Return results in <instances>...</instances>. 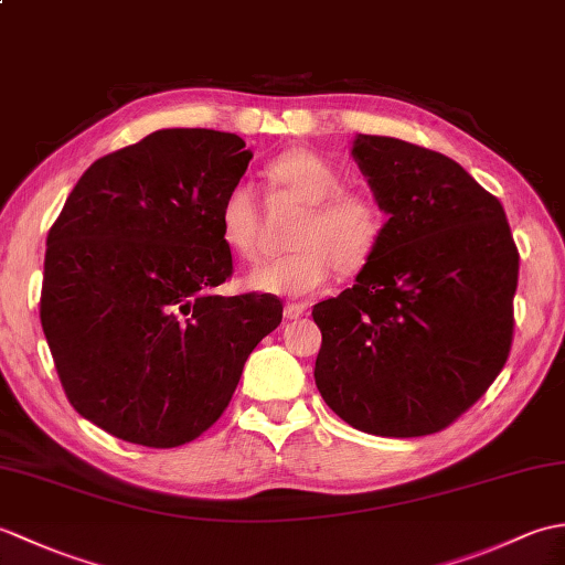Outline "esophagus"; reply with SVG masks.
Segmentation results:
<instances>
[{
  "instance_id": "1",
  "label": "esophagus",
  "mask_w": 565,
  "mask_h": 565,
  "mask_svg": "<svg viewBox=\"0 0 565 565\" xmlns=\"http://www.w3.org/2000/svg\"><path fill=\"white\" fill-rule=\"evenodd\" d=\"M306 306L303 303H286L284 306V318L286 320H296V318H301L303 313H306Z\"/></svg>"
}]
</instances>
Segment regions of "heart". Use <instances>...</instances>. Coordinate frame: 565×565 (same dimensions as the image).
Here are the masks:
<instances>
[{
	"label": "heart",
	"instance_id": "obj_1",
	"mask_svg": "<svg viewBox=\"0 0 565 565\" xmlns=\"http://www.w3.org/2000/svg\"><path fill=\"white\" fill-rule=\"evenodd\" d=\"M267 179L281 196L301 203L291 249L257 264L245 276L252 291L310 296L330 281L332 271L354 276L374 259L386 235V211L362 189H342V174L313 150H289L271 160ZM257 201L247 184L227 191L221 211V237L239 257H255Z\"/></svg>",
	"mask_w": 565,
	"mask_h": 565
}]
</instances>
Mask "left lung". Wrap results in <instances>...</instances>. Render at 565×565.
Returning a JSON list of instances; mask_svg holds the SVG:
<instances>
[{
    "mask_svg": "<svg viewBox=\"0 0 565 565\" xmlns=\"http://www.w3.org/2000/svg\"><path fill=\"white\" fill-rule=\"evenodd\" d=\"M352 154L391 218L352 289L313 308L316 386L366 435H435L508 362L520 252L502 203L447 154L383 136Z\"/></svg>",
    "mask_w": 565,
    "mask_h": 565,
    "instance_id": "obj_1",
    "label": "left lung"
}]
</instances>
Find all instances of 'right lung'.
Returning a JSON list of instances; mask_svg holds the SVG:
<instances>
[{"instance_id":"1","label":"right lung","mask_w":565,"mask_h":565,"mask_svg":"<svg viewBox=\"0 0 565 565\" xmlns=\"http://www.w3.org/2000/svg\"><path fill=\"white\" fill-rule=\"evenodd\" d=\"M249 160L235 134L154 130L94 162L47 233L41 326L60 383L118 439L203 435L279 328L276 296L213 294L233 274L218 211Z\"/></svg>"}]
</instances>
